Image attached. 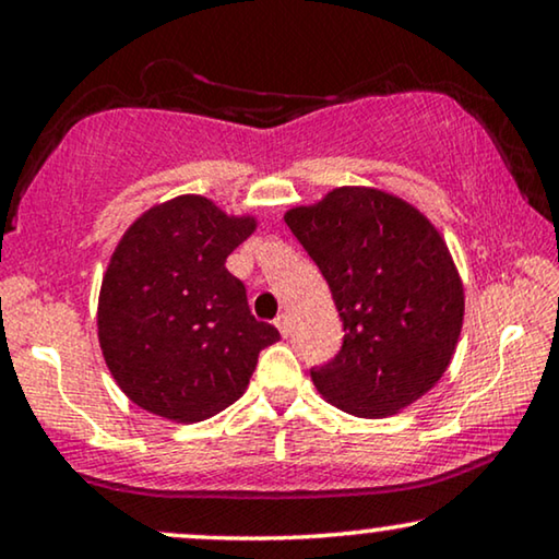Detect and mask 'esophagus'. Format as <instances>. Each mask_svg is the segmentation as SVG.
I'll list each match as a JSON object with an SVG mask.
<instances>
[{
  "mask_svg": "<svg viewBox=\"0 0 559 559\" xmlns=\"http://www.w3.org/2000/svg\"><path fill=\"white\" fill-rule=\"evenodd\" d=\"M274 325H277V331L282 335H289V316H287V312H280L277 320H274Z\"/></svg>",
  "mask_w": 559,
  "mask_h": 559,
  "instance_id": "obj_1",
  "label": "esophagus"
}]
</instances>
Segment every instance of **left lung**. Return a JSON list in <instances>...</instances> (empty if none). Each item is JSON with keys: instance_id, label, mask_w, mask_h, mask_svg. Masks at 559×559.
Masks as SVG:
<instances>
[{"instance_id": "1", "label": "left lung", "mask_w": 559, "mask_h": 559, "mask_svg": "<svg viewBox=\"0 0 559 559\" xmlns=\"http://www.w3.org/2000/svg\"><path fill=\"white\" fill-rule=\"evenodd\" d=\"M287 226L331 287L343 346L312 384L354 417H392L448 371L461 338L465 293L442 234L404 198L333 188L295 205Z\"/></svg>"}]
</instances>
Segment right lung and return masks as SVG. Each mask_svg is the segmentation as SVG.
Wrapping results in <instances>:
<instances>
[{
    "label": "right lung",
    "mask_w": 559,
    "mask_h": 559,
    "mask_svg": "<svg viewBox=\"0 0 559 559\" xmlns=\"http://www.w3.org/2000/svg\"><path fill=\"white\" fill-rule=\"evenodd\" d=\"M257 231L205 195L152 205L121 236L98 293V346L136 407L203 423L247 392L277 328L249 312L226 257Z\"/></svg>",
    "instance_id": "right-lung-1"
}]
</instances>
